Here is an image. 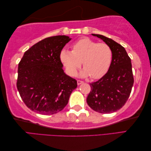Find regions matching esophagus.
<instances>
[{"label":"esophagus","mask_w":151,"mask_h":151,"mask_svg":"<svg viewBox=\"0 0 151 151\" xmlns=\"http://www.w3.org/2000/svg\"><path fill=\"white\" fill-rule=\"evenodd\" d=\"M82 83H83V81H77V84H78V85H81V84H82Z\"/></svg>","instance_id":"34e87169"}]
</instances>
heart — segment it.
I'll return each mask as SVG.
<instances>
[{"mask_svg":"<svg viewBox=\"0 0 151 151\" xmlns=\"http://www.w3.org/2000/svg\"><path fill=\"white\" fill-rule=\"evenodd\" d=\"M60 58L70 76L76 75L82 63L84 69L80 76H91L92 78L98 79L108 71L112 59V51L107 44L83 38L73 45L71 51L63 49Z\"/></svg>","mask_w":151,"mask_h":151,"instance_id":"1","label":"heart"}]
</instances>
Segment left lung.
<instances>
[{"mask_svg":"<svg viewBox=\"0 0 151 151\" xmlns=\"http://www.w3.org/2000/svg\"><path fill=\"white\" fill-rule=\"evenodd\" d=\"M91 34L111 48L112 59L105 75L90 84L91 90L87 97V103L99 113H113L123 106L132 91L134 78L131 60L120 44L102 35Z\"/></svg>","mask_w":151,"mask_h":151,"instance_id":"left-lung-1","label":"left lung"}]
</instances>
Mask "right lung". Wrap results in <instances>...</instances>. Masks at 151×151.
<instances>
[{
	"label": "right lung",
	"mask_w": 151,
	"mask_h": 151,
	"mask_svg": "<svg viewBox=\"0 0 151 151\" xmlns=\"http://www.w3.org/2000/svg\"><path fill=\"white\" fill-rule=\"evenodd\" d=\"M71 38L47 37L24 52L18 65L17 88L27 106L36 113L51 115L62 111L77 82L64 73L60 52Z\"/></svg>",
	"instance_id": "add662e5"
}]
</instances>
